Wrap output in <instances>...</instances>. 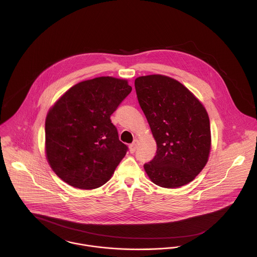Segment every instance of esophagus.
I'll return each instance as SVG.
<instances>
[{
    "label": "esophagus",
    "mask_w": 257,
    "mask_h": 257,
    "mask_svg": "<svg viewBox=\"0 0 257 257\" xmlns=\"http://www.w3.org/2000/svg\"><path fill=\"white\" fill-rule=\"evenodd\" d=\"M138 145H139V141H138V140H135V141L133 142V144L130 146V150H131L132 153H134V152L136 151V149H137V147H138Z\"/></svg>",
    "instance_id": "1"
}]
</instances>
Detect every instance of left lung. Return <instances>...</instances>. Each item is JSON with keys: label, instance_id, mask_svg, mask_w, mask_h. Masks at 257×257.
Returning <instances> with one entry per match:
<instances>
[{"label": "left lung", "instance_id": "obj_1", "mask_svg": "<svg viewBox=\"0 0 257 257\" xmlns=\"http://www.w3.org/2000/svg\"><path fill=\"white\" fill-rule=\"evenodd\" d=\"M138 100L157 145L144 165L150 180L163 188L190 183L207 164L211 150L209 115L180 82L163 75L135 81Z\"/></svg>", "mask_w": 257, "mask_h": 257}]
</instances>
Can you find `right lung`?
I'll return each mask as SVG.
<instances>
[{
    "label": "right lung",
    "instance_id": "1",
    "mask_svg": "<svg viewBox=\"0 0 257 257\" xmlns=\"http://www.w3.org/2000/svg\"><path fill=\"white\" fill-rule=\"evenodd\" d=\"M131 92L126 80L98 77L74 85L49 110L46 157L64 182L90 190L110 180L128 149L110 114Z\"/></svg>",
    "mask_w": 257,
    "mask_h": 257
}]
</instances>
